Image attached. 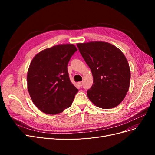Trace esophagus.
Segmentation results:
<instances>
[{
	"instance_id": "obj_1",
	"label": "esophagus",
	"mask_w": 155,
	"mask_h": 155,
	"mask_svg": "<svg viewBox=\"0 0 155 155\" xmlns=\"http://www.w3.org/2000/svg\"><path fill=\"white\" fill-rule=\"evenodd\" d=\"M78 85H79V86H80V87H81V86H82V85H83V82H79L78 83Z\"/></svg>"
}]
</instances>
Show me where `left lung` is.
<instances>
[{
  "label": "left lung",
  "instance_id": "1",
  "mask_svg": "<svg viewBox=\"0 0 155 155\" xmlns=\"http://www.w3.org/2000/svg\"><path fill=\"white\" fill-rule=\"evenodd\" d=\"M80 54L94 78L87 96L97 107L108 109L124 100L129 90L131 71L126 56L119 48L103 41L78 43Z\"/></svg>",
  "mask_w": 155,
  "mask_h": 155
}]
</instances>
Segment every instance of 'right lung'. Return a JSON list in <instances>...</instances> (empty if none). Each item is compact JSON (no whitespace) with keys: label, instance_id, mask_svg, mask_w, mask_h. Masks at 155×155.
I'll use <instances>...</instances> for the list:
<instances>
[{"label":"right lung","instance_id":"add662e5","mask_svg":"<svg viewBox=\"0 0 155 155\" xmlns=\"http://www.w3.org/2000/svg\"><path fill=\"white\" fill-rule=\"evenodd\" d=\"M77 51L73 44L55 45L40 51L28 71V89L32 102L47 114L70 107L78 92L69 78L67 65Z\"/></svg>","mask_w":155,"mask_h":155}]
</instances>
